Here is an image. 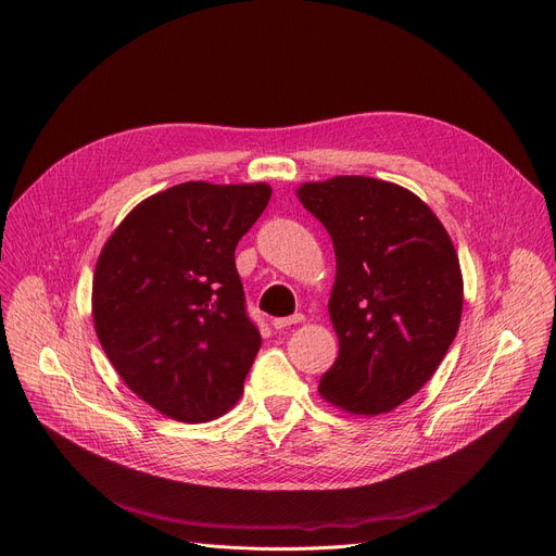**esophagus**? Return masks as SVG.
<instances>
[{"instance_id": "esophagus-1", "label": "esophagus", "mask_w": 556, "mask_h": 556, "mask_svg": "<svg viewBox=\"0 0 556 556\" xmlns=\"http://www.w3.org/2000/svg\"><path fill=\"white\" fill-rule=\"evenodd\" d=\"M302 320H304L302 313H295V316H288V318H275V320H273V327H275V329H286V327L298 325V323H302Z\"/></svg>"}]
</instances>
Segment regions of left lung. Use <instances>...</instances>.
<instances>
[{
  "mask_svg": "<svg viewBox=\"0 0 556 556\" xmlns=\"http://www.w3.org/2000/svg\"><path fill=\"white\" fill-rule=\"evenodd\" d=\"M298 195L336 252L329 316L341 350L318 391L352 414L393 412L437 372L462 323L452 240L420 198L389 181L333 177Z\"/></svg>",
  "mask_w": 556,
  "mask_h": 556,
  "instance_id": "8db88e82",
  "label": "left lung"
}]
</instances>
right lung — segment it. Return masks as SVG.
Returning <instances> with one entry per match:
<instances>
[{
  "label": "right lung",
  "mask_w": 556,
  "mask_h": 556,
  "mask_svg": "<svg viewBox=\"0 0 556 556\" xmlns=\"http://www.w3.org/2000/svg\"><path fill=\"white\" fill-rule=\"evenodd\" d=\"M268 202L265 184L188 181L140 202L106 240L94 329L117 375L163 416L206 422L243 393L261 333L233 252Z\"/></svg>",
  "instance_id": "add662e5"
}]
</instances>
